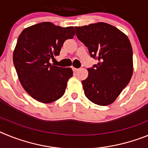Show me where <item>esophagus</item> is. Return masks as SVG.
Returning <instances> with one entry per match:
<instances>
[{
  "mask_svg": "<svg viewBox=\"0 0 148 148\" xmlns=\"http://www.w3.org/2000/svg\"><path fill=\"white\" fill-rule=\"evenodd\" d=\"M73 70L74 72H77L79 70V69H78V68H75V67H73Z\"/></svg>",
  "mask_w": 148,
  "mask_h": 148,
  "instance_id": "esophagus-1",
  "label": "esophagus"
}]
</instances>
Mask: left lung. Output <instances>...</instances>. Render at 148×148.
<instances>
[{
	"mask_svg": "<svg viewBox=\"0 0 148 148\" xmlns=\"http://www.w3.org/2000/svg\"><path fill=\"white\" fill-rule=\"evenodd\" d=\"M76 36L88 48L97 64L87 69L82 81L86 97L98 105L112 104L133 75V49L130 40L119 29L99 22L75 27Z\"/></svg>",
	"mask_w": 148,
	"mask_h": 148,
	"instance_id": "8db88e82",
	"label": "left lung"
}]
</instances>
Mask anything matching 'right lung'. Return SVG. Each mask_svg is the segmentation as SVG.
<instances>
[{
	"instance_id": "add662e5",
	"label": "right lung",
	"mask_w": 148,
	"mask_h": 148,
	"mask_svg": "<svg viewBox=\"0 0 148 148\" xmlns=\"http://www.w3.org/2000/svg\"><path fill=\"white\" fill-rule=\"evenodd\" d=\"M75 35L74 27L42 22L24 29L13 52V63L22 87L35 100L51 103L64 94L71 68L52 65L66 39Z\"/></svg>"
}]
</instances>
